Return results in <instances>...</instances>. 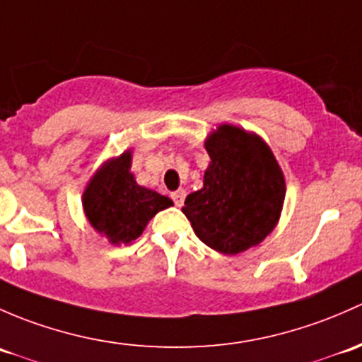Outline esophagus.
<instances>
[{
  "mask_svg": "<svg viewBox=\"0 0 362 362\" xmlns=\"http://www.w3.org/2000/svg\"><path fill=\"white\" fill-rule=\"evenodd\" d=\"M170 197H173L174 204H176L177 207H181L182 202H185V199H186V192L185 189H176V192H174Z\"/></svg>",
  "mask_w": 362,
  "mask_h": 362,
  "instance_id": "obj_1",
  "label": "esophagus"
}]
</instances>
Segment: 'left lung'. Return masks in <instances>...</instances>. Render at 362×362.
Returning <instances> with one entry per match:
<instances>
[{"instance_id": "1", "label": "left lung", "mask_w": 362, "mask_h": 362, "mask_svg": "<svg viewBox=\"0 0 362 362\" xmlns=\"http://www.w3.org/2000/svg\"><path fill=\"white\" fill-rule=\"evenodd\" d=\"M211 162L204 186L186 197L185 212L195 235L214 251L238 255L258 245L277 225L286 181L259 136L219 125L206 139Z\"/></svg>"}]
</instances>
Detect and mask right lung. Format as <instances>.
<instances>
[{
    "label": "right lung",
    "instance_id": "1",
    "mask_svg": "<svg viewBox=\"0 0 362 362\" xmlns=\"http://www.w3.org/2000/svg\"><path fill=\"white\" fill-rule=\"evenodd\" d=\"M130 165V150L107 160L83 192L88 223L115 245L136 240L156 212L173 206L169 197L137 185Z\"/></svg>",
    "mask_w": 362,
    "mask_h": 362
}]
</instances>
